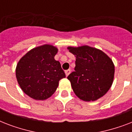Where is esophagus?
Returning a JSON list of instances; mask_svg holds the SVG:
<instances>
[{
  "label": "esophagus",
  "instance_id": "esophagus-1",
  "mask_svg": "<svg viewBox=\"0 0 132 132\" xmlns=\"http://www.w3.org/2000/svg\"><path fill=\"white\" fill-rule=\"evenodd\" d=\"M70 72H71V70H70V69H68V70H65V74H66V77H68V75L70 74Z\"/></svg>",
  "mask_w": 132,
  "mask_h": 132
}]
</instances>
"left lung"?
Instances as JSON below:
<instances>
[{
    "label": "left lung",
    "mask_w": 132,
    "mask_h": 132,
    "mask_svg": "<svg viewBox=\"0 0 132 132\" xmlns=\"http://www.w3.org/2000/svg\"><path fill=\"white\" fill-rule=\"evenodd\" d=\"M76 57L75 71L68 76L75 94L85 101L97 100L110 88L114 66L106 54L88 46L68 47Z\"/></svg>",
    "instance_id": "obj_1"
}]
</instances>
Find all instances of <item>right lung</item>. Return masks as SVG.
<instances>
[{
    "instance_id": "right-lung-1",
    "label": "right lung",
    "mask_w": 132,
    "mask_h": 132,
    "mask_svg": "<svg viewBox=\"0 0 132 132\" xmlns=\"http://www.w3.org/2000/svg\"><path fill=\"white\" fill-rule=\"evenodd\" d=\"M57 48L51 45L38 46L20 59L15 75L23 92L36 100H45L51 96L66 77L61 64L54 59Z\"/></svg>"
}]
</instances>
